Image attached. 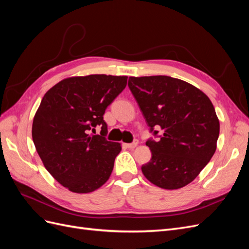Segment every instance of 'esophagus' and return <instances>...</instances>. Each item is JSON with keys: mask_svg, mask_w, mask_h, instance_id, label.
Returning a JSON list of instances; mask_svg holds the SVG:
<instances>
[{"mask_svg": "<svg viewBox=\"0 0 249 249\" xmlns=\"http://www.w3.org/2000/svg\"><path fill=\"white\" fill-rule=\"evenodd\" d=\"M137 144H138V140H134V142L127 143V144H125V146H126L127 148H135V147L137 146Z\"/></svg>", "mask_w": 249, "mask_h": 249, "instance_id": "1", "label": "esophagus"}]
</instances>
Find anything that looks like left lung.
I'll use <instances>...</instances> for the list:
<instances>
[{"mask_svg": "<svg viewBox=\"0 0 249 249\" xmlns=\"http://www.w3.org/2000/svg\"><path fill=\"white\" fill-rule=\"evenodd\" d=\"M129 88L157 141L146 145L152 159L142 165L144 177L163 189H179L196 178L213 157L219 120L202 91L167 76L130 77Z\"/></svg>", "mask_w": 249, "mask_h": 249, "instance_id": "8db88e82", "label": "left lung"}]
</instances>
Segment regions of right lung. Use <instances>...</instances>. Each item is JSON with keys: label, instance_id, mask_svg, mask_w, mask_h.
Returning a JSON list of instances; mask_svg holds the SVG:
<instances>
[{"label": "right lung", "instance_id": "right-lung-1", "mask_svg": "<svg viewBox=\"0 0 249 249\" xmlns=\"http://www.w3.org/2000/svg\"><path fill=\"white\" fill-rule=\"evenodd\" d=\"M127 77L90 74L60 81L42 97L32 125L37 153L58 183L89 193L107 182L122 150L108 141L104 114L126 86ZM100 127V135H90Z\"/></svg>", "mask_w": 249, "mask_h": 249}]
</instances>
